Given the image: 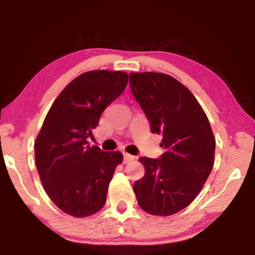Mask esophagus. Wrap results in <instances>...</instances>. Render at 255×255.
Returning a JSON list of instances; mask_svg holds the SVG:
<instances>
[{
  "instance_id": "obj_1",
  "label": "esophagus",
  "mask_w": 255,
  "mask_h": 255,
  "mask_svg": "<svg viewBox=\"0 0 255 255\" xmlns=\"http://www.w3.org/2000/svg\"><path fill=\"white\" fill-rule=\"evenodd\" d=\"M133 158H135V157H133L132 155L128 154V153H124V163H128V162H130V161H132Z\"/></svg>"
}]
</instances>
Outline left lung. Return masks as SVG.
Here are the masks:
<instances>
[{"mask_svg":"<svg viewBox=\"0 0 255 255\" xmlns=\"http://www.w3.org/2000/svg\"><path fill=\"white\" fill-rule=\"evenodd\" d=\"M129 84L152 131L163 136L161 156L139 158L145 175L133 183L138 205L150 215H173L195 200L213 170V130L197 99L172 76L130 73Z\"/></svg>","mask_w":255,"mask_h":255,"instance_id":"1","label":"left lung"}]
</instances>
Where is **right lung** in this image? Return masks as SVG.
I'll list each match as a JSON object with an SVG mask.
<instances>
[{"label": "right lung", "instance_id": "1", "mask_svg": "<svg viewBox=\"0 0 255 255\" xmlns=\"http://www.w3.org/2000/svg\"><path fill=\"white\" fill-rule=\"evenodd\" d=\"M124 72L91 71L73 80L47 114L34 144V158L47 195L60 210L88 217L106 204L123 154L90 146L106 108L124 92Z\"/></svg>", "mask_w": 255, "mask_h": 255}]
</instances>
